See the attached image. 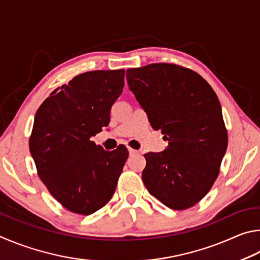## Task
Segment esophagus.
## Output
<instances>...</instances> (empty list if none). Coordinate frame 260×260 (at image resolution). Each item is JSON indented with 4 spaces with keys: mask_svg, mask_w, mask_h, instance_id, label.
Here are the masks:
<instances>
[{
    "mask_svg": "<svg viewBox=\"0 0 260 260\" xmlns=\"http://www.w3.org/2000/svg\"><path fill=\"white\" fill-rule=\"evenodd\" d=\"M127 151H129V154L130 155H135V154H137L138 152L135 151V149H133L131 147H127Z\"/></svg>",
    "mask_w": 260,
    "mask_h": 260,
    "instance_id": "1",
    "label": "esophagus"
}]
</instances>
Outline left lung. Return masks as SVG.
<instances>
[{"label": "left lung", "mask_w": 260, "mask_h": 260, "mask_svg": "<svg viewBox=\"0 0 260 260\" xmlns=\"http://www.w3.org/2000/svg\"><path fill=\"white\" fill-rule=\"evenodd\" d=\"M126 81L169 142L163 152L145 154V186L168 208L193 207L217 179L229 143L217 94L198 73L172 63L126 70Z\"/></svg>", "instance_id": "left-lung-1"}]
</instances>
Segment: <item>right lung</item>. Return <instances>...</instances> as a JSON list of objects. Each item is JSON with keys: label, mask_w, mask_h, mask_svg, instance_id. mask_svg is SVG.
<instances>
[{"label": "right lung", "mask_w": 260, "mask_h": 260, "mask_svg": "<svg viewBox=\"0 0 260 260\" xmlns=\"http://www.w3.org/2000/svg\"><path fill=\"white\" fill-rule=\"evenodd\" d=\"M124 70L93 71L54 90L35 114L29 151L41 180L67 210L91 215L115 192L129 153L91 142L109 123Z\"/></svg>", "instance_id": "1"}]
</instances>
